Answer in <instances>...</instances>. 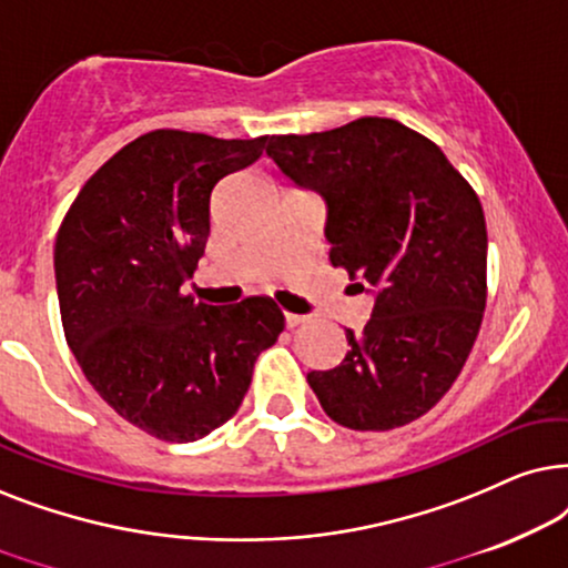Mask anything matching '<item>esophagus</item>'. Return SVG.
<instances>
[{
	"mask_svg": "<svg viewBox=\"0 0 568 568\" xmlns=\"http://www.w3.org/2000/svg\"><path fill=\"white\" fill-rule=\"evenodd\" d=\"M304 322H306V316H301V314H285V327H288V329L298 327V324H304Z\"/></svg>",
	"mask_w": 568,
	"mask_h": 568,
	"instance_id": "34e87169",
	"label": "esophagus"
}]
</instances>
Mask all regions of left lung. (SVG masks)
I'll list each match as a JSON object with an SVG mask.
<instances>
[{
    "label": "left lung",
    "instance_id": "1",
    "mask_svg": "<svg viewBox=\"0 0 568 568\" xmlns=\"http://www.w3.org/2000/svg\"><path fill=\"white\" fill-rule=\"evenodd\" d=\"M267 155L293 184L322 194L332 267L374 293L351 351L308 387L353 430L426 415L463 372L486 312V217L442 148L395 119L329 132L272 134Z\"/></svg>",
    "mask_w": 568,
    "mask_h": 568
}]
</instances>
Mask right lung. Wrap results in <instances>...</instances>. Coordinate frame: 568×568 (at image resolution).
I'll use <instances>...</instances> for the list:
<instances>
[{"mask_svg": "<svg viewBox=\"0 0 568 568\" xmlns=\"http://www.w3.org/2000/svg\"><path fill=\"white\" fill-rule=\"evenodd\" d=\"M267 138L155 130L85 181L57 233L59 312L93 389L145 434L196 442L233 418L285 316L275 301L184 293L210 236V194Z\"/></svg>", "mask_w": 568, "mask_h": 568, "instance_id": "add662e5", "label": "right lung"}]
</instances>
